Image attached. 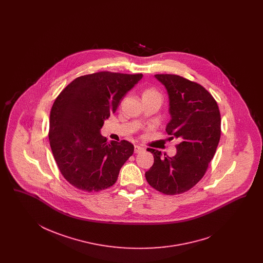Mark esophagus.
I'll use <instances>...</instances> for the list:
<instances>
[{"mask_svg": "<svg viewBox=\"0 0 263 263\" xmlns=\"http://www.w3.org/2000/svg\"><path fill=\"white\" fill-rule=\"evenodd\" d=\"M143 151H144V148L142 147V146H140V145H135V149H134L135 153H140V152H143Z\"/></svg>", "mask_w": 263, "mask_h": 263, "instance_id": "34e87169", "label": "esophagus"}]
</instances>
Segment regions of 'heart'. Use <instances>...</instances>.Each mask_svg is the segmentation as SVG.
Masks as SVG:
<instances>
[{
	"label": "heart",
	"mask_w": 263,
	"mask_h": 263,
	"mask_svg": "<svg viewBox=\"0 0 263 263\" xmlns=\"http://www.w3.org/2000/svg\"><path fill=\"white\" fill-rule=\"evenodd\" d=\"M143 98H149V97H161L162 96L159 92V90H157L155 88H146L143 91Z\"/></svg>",
	"instance_id": "heart-1"
}]
</instances>
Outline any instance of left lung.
<instances>
[{"label": "left lung", "instance_id": "obj_1", "mask_svg": "<svg viewBox=\"0 0 263 263\" xmlns=\"http://www.w3.org/2000/svg\"><path fill=\"white\" fill-rule=\"evenodd\" d=\"M166 87L172 119L166 132L181 142L168 157L152 149L154 163L145 173L148 184L166 195L182 194L206 173L221 138V115L214 97L196 82L174 74H156Z\"/></svg>", "mask_w": 263, "mask_h": 263}]
</instances>
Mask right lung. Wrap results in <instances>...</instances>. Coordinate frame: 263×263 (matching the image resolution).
<instances>
[{
    "label": "right lung",
    "mask_w": 263,
    "mask_h": 263,
    "mask_svg": "<svg viewBox=\"0 0 263 263\" xmlns=\"http://www.w3.org/2000/svg\"><path fill=\"white\" fill-rule=\"evenodd\" d=\"M142 77V73L96 72L73 80L57 97L49 142L61 174L75 188L93 193L116 183L134 145L125 140L108 143L100 129Z\"/></svg>",
    "instance_id": "obj_1"
}]
</instances>
